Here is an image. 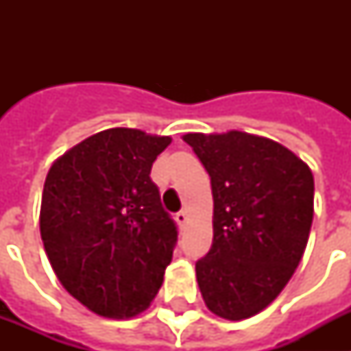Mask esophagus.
Masks as SVG:
<instances>
[{"mask_svg": "<svg viewBox=\"0 0 351 351\" xmlns=\"http://www.w3.org/2000/svg\"><path fill=\"white\" fill-rule=\"evenodd\" d=\"M175 220H176V224H178V228H184V224L187 222L186 211H178V213L175 215Z\"/></svg>", "mask_w": 351, "mask_h": 351, "instance_id": "34e87169", "label": "esophagus"}]
</instances>
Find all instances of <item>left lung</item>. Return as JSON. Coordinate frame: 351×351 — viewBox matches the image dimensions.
Masks as SVG:
<instances>
[{"mask_svg":"<svg viewBox=\"0 0 351 351\" xmlns=\"http://www.w3.org/2000/svg\"><path fill=\"white\" fill-rule=\"evenodd\" d=\"M211 176L213 244L197 262L204 302L242 321L269 306L304 255L313 220V175L269 138L242 131L184 136Z\"/></svg>","mask_w":351,"mask_h":351,"instance_id":"obj_1","label":"left lung"}]
</instances>
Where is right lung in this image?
Returning a JSON list of instances; mask_svg holds the SVG:
<instances>
[{"mask_svg": "<svg viewBox=\"0 0 351 351\" xmlns=\"http://www.w3.org/2000/svg\"><path fill=\"white\" fill-rule=\"evenodd\" d=\"M169 143L114 127L49 169L40 211L45 253L63 288L98 315L142 313L164 282L178 231L149 175Z\"/></svg>", "mask_w": 351, "mask_h": 351, "instance_id": "obj_1", "label": "right lung"}]
</instances>
